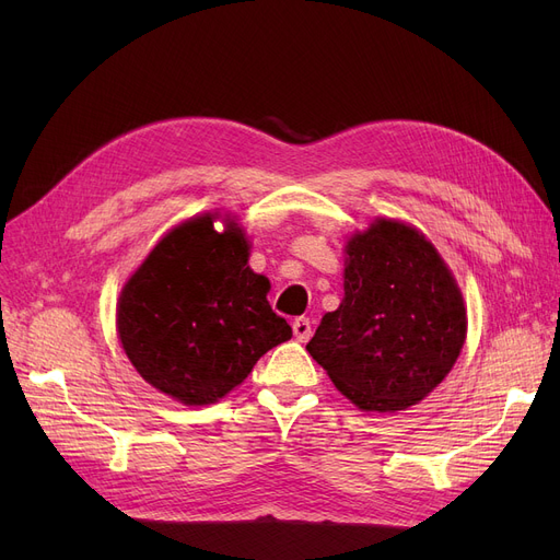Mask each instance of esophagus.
Returning <instances> with one entry per match:
<instances>
[{"label": "esophagus", "instance_id": "34e87169", "mask_svg": "<svg viewBox=\"0 0 560 560\" xmlns=\"http://www.w3.org/2000/svg\"><path fill=\"white\" fill-rule=\"evenodd\" d=\"M292 334H295V338L300 342H306L313 334V327H311V319L308 317H298L295 322H292Z\"/></svg>", "mask_w": 560, "mask_h": 560}]
</instances>
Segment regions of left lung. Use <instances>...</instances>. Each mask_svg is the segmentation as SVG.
Segmentation results:
<instances>
[{"mask_svg": "<svg viewBox=\"0 0 560 560\" xmlns=\"http://www.w3.org/2000/svg\"><path fill=\"white\" fill-rule=\"evenodd\" d=\"M467 317L460 290L435 247L393 220L347 245L345 298L306 345L334 386L363 410H404L456 363Z\"/></svg>", "mask_w": 560, "mask_h": 560, "instance_id": "obj_1", "label": "left lung"}]
</instances>
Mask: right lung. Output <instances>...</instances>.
Segmentation results:
<instances>
[{
  "label": "right lung",
  "mask_w": 560,
  "mask_h": 560,
  "mask_svg": "<svg viewBox=\"0 0 560 560\" xmlns=\"http://www.w3.org/2000/svg\"><path fill=\"white\" fill-rule=\"evenodd\" d=\"M238 226L201 215L170 231L125 285L117 334L140 376L188 406L233 390L292 329L247 265Z\"/></svg>",
  "instance_id": "1"
}]
</instances>
